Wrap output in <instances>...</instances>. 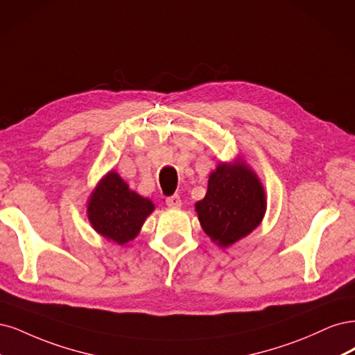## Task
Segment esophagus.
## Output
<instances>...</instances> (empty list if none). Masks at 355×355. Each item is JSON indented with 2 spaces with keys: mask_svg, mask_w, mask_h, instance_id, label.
Listing matches in <instances>:
<instances>
[{
  "mask_svg": "<svg viewBox=\"0 0 355 355\" xmlns=\"http://www.w3.org/2000/svg\"><path fill=\"white\" fill-rule=\"evenodd\" d=\"M165 203L169 208H180L181 207V199L178 194H174V196H169L165 199Z\"/></svg>",
  "mask_w": 355,
  "mask_h": 355,
  "instance_id": "34e87169",
  "label": "esophagus"
}]
</instances>
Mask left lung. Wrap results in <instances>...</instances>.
I'll list each match as a JSON object with an SVG mask.
<instances>
[{
	"label": "left lung",
	"mask_w": 355,
	"mask_h": 355,
	"mask_svg": "<svg viewBox=\"0 0 355 355\" xmlns=\"http://www.w3.org/2000/svg\"><path fill=\"white\" fill-rule=\"evenodd\" d=\"M203 232L221 248L252 233L267 209L259 178L243 161L221 162L208 180V191L196 205Z\"/></svg>",
	"instance_id": "left-lung-1"
}]
</instances>
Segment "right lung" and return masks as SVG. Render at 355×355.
<instances>
[{
    "label": "right lung",
    "instance_id": "1",
    "mask_svg": "<svg viewBox=\"0 0 355 355\" xmlns=\"http://www.w3.org/2000/svg\"><path fill=\"white\" fill-rule=\"evenodd\" d=\"M153 209L152 200L130 190L119 174L110 171L91 193L87 215L98 234L125 245L140 233L143 223Z\"/></svg>",
    "mask_w": 355,
    "mask_h": 355
}]
</instances>
